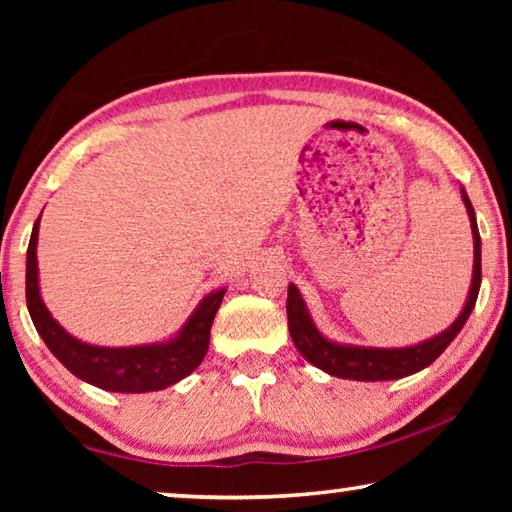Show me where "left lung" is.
<instances>
[{"label":"left lung","instance_id":"left-lung-1","mask_svg":"<svg viewBox=\"0 0 512 512\" xmlns=\"http://www.w3.org/2000/svg\"><path fill=\"white\" fill-rule=\"evenodd\" d=\"M463 203L470 214L472 237H474V275L470 296H467L465 307L461 316L449 325L443 334L433 336V339L411 345V348H354V345H339L327 341L323 334L318 332L314 320L309 318L305 302L300 298V291L289 284L287 296V318H289V334L302 357L316 368L329 372V375L341 379H357V381H388V379H402L409 377L413 372L427 368L429 363L436 361L440 354L445 352L449 343L456 339L461 332L465 320L470 318L472 309L476 305V296L481 289V235L476 228V214L470 203V198L463 192Z\"/></svg>","mask_w":512,"mask_h":512}]
</instances>
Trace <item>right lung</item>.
<instances>
[{
	"mask_svg": "<svg viewBox=\"0 0 512 512\" xmlns=\"http://www.w3.org/2000/svg\"><path fill=\"white\" fill-rule=\"evenodd\" d=\"M38 221L27 250V307L42 341L63 366L92 386L115 393H149L176 384L198 368L210 348V329L225 289L207 296L176 339L140 348H97L69 336L49 314L38 291Z\"/></svg>",
	"mask_w": 512,
	"mask_h": 512,
	"instance_id": "obj_1",
	"label": "right lung"
}]
</instances>
